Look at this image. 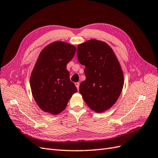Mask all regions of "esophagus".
Here are the masks:
<instances>
[{"label":"esophagus","instance_id":"esophagus-1","mask_svg":"<svg viewBox=\"0 0 158 158\" xmlns=\"http://www.w3.org/2000/svg\"><path fill=\"white\" fill-rule=\"evenodd\" d=\"M75 85L77 88V89H78V90H79V86H80V84L78 82H76L75 83Z\"/></svg>","mask_w":158,"mask_h":158}]
</instances>
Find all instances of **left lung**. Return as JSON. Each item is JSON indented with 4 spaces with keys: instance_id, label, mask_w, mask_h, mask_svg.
<instances>
[{
    "instance_id": "1",
    "label": "left lung",
    "mask_w": 158,
    "mask_h": 158,
    "mask_svg": "<svg viewBox=\"0 0 158 158\" xmlns=\"http://www.w3.org/2000/svg\"><path fill=\"white\" fill-rule=\"evenodd\" d=\"M79 62L85 66L86 80L80 85V93L90 109L96 113L109 110L117 102L124 84L121 64L106 43L90 40L77 47Z\"/></svg>"
}]
</instances>
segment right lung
<instances>
[{
    "instance_id": "right-lung-1",
    "label": "right lung",
    "mask_w": 158,
    "mask_h": 158,
    "mask_svg": "<svg viewBox=\"0 0 158 158\" xmlns=\"http://www.w3.org/2000/svg\"><path fill=\"white\" fill-rule=\"evenodd\" d=\"M76 49L74 45L57 41L45 46L38 56L31 74L30 86L35 101L45 113H61L78 91L66 69Z\"/></svg>"
}]
</instances>
